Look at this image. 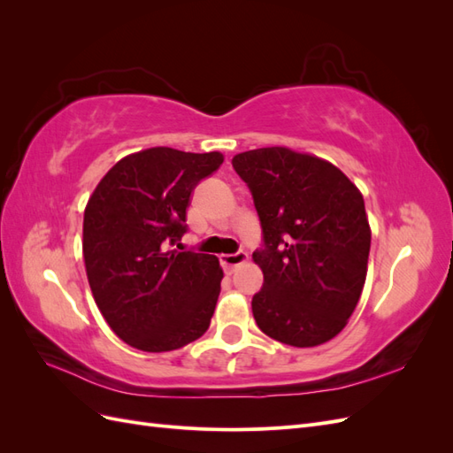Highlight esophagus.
<instances>
[{"instance_id": "esophagus-1", "label": "esophagus", "mask_w": 453, "mask_h": 453, "mask_svg": "<svg viewBox=\"0 0 453 453\" xmlns=\"http://www.w3.org/2000/svg\"><path fill=\"white\" fill-rule=\"evenodd\" d=\"M248 258H250L248 253H245V251H238V253H234V255H223V257H221V265H223V268H225L226 273H232V272H234L236 266L243 265Z\"/></svg>"}]
</instances>
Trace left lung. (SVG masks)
I'll list each match as a JSON object with an SVG mask.
<instances>
[{"instance_id":"1","label":"left lung","mask_w":453,"mask_h":453,"mask_svg":"<svg viewBox=\"0 0 453 453\" xmlns=\"http://www.w3.org/2000/svg\"><path fill=\"white\" fill-rule=\"evenodd\" d=\"M232 166L248 183L265 248L253 318L266 336L295 348L333 340L357 306L370 251L361 190L334 164L289 147L245 150Z\"/></svg>"}]
</instances>
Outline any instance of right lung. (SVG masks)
Listing matches in <instances>:
<instances>
[{
    "label": "right lung",
    "mask_w": 453,
    "mask_h": 453,
    "mask_svg": "<svg viewBox=\"0 0 453 453\" xmlns=\"http://www.w3.org/2000/svg\"><path fill=\"white\" fill-rule=\"evenodd\" d=\"M225 157L150 147L120 158L85 208L83 257L92 296L128 346L162 353L208 331L223 268L205 253L177 251L200 180Z\"/></svg>",
    "instance_id": "obj_1"
}]
</instances>
